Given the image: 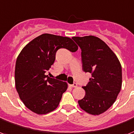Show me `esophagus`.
<instances>
[{
    "label": "esophagus",
    "instance_id": "esophagus-1",
    "mask_svg": "<svg viewBox=\"0 0 134 134\" xmlns=\"http://www.w3.org/2000/svg\"><path fill=\"white\" fill-rule=\"evenodd\" d=\"M70 86L72 88H76L77 86V83H74V84H71V85H70Z\"/></svg>",
    "mask_w": 134,
    "mask_h": 134
}]
</instances>
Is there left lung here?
Segmentation results:
<instances>
[{"mask_svg":"<svg viewBox=\"0 0 134 134\" xmlns=\"http://www.w3.org/2000/svg\"><path fill=\"white\" fill-rule=\"evenodd\" d=\"M81 49L82 70L91 73L89 82L83 88L86 95L78 101L83 110L99 115L115 102L122 86V67L110 48L98 37H74Z\"/></svg>","mask_w":134,"mask_h":134,"instance_id":"obj_1","label":"left lung"}]
</instances>
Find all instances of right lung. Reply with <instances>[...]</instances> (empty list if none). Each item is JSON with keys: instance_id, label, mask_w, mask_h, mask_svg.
I'll return each instance as SVG.
<instances>
[{"instance_id": "right-lung-1", "label": "right lung", "mask_w": 134, "mask_h": 134, "mask_svg": "<svg viewBox=\"0 0 134 134\" xmlns=\"http://www.w3.org/2000/svg\"><path fill=\"white\" fill-rule=\"evenodd\" d=\"M60 48L74 52L78 47L68 37L43 34L26 45L17 57L16 88L25 107L37 114L54 111L68 88L66 82L45 75Z\"/></svg>"}]
</instances>
